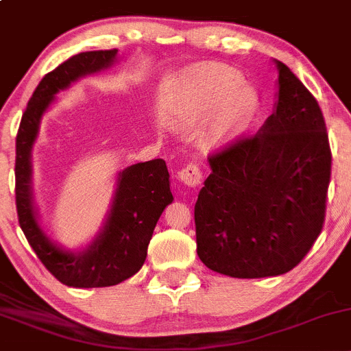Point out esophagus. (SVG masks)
Listing matches in <instances>:
<instances>
[{
	"label": "esophagus",
	"instance_id": "obj_1",
	"mask_svg": "<svg viewBox=\"0 0 351 351\" xmlns=\"http://www.w3.org/2000/svg\"><path fill=\"white\" fill-rule=\"evenodd\" d=\"M178 180L186 186H198L204 182V175L197 165H186L178 171Z\"/></svg>",
	"mask_w": 351,
	"mask_h": 351
}]
</instances>
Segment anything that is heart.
<instances>
[{"mask_svg":"<svg viewBox=\"0 0 351 351\" xmlns=\"http://www.w3.org/2000/svg\"><path fill=\"white\" fill-rule=\"evenodd\" d=\"M257 106L256 90L225 65H204L183 80V117L188 123L208 119L202 145L210 151L241 138L256 117Z\"/></svg>","mask_w":351,"mask_h":351,"instance_id":"obj_1","label":"heart"}]
</instances>
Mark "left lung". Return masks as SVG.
<instances>
[{"label": "left lung", "mask_w": 351, "mask_h": 351, "mask_svg": "<svg viewBox=\"0 0 351 351\" xmlns=\"http://www.w3.org/2000/svg\"><path fill=\"white\" fill-rule=\"evenodd\" d=\"M274 112L252 138L208 160L195 204L197 254L239 279L289 272L322 234L331 153L322 109L282 62Z\"/></svg>", "instance_id": "8db88e82"}]
</instances>
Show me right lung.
<instances>
[{"mask_svg": "<svg viewBox=\"0 0 351 351\" xmlns=\"http://www.w3.org/2000/svg\"><path fill=\"white\" fill-rule=\"evenodd\" d=\"M117 50L82 51L42 79L28 101L16 136V210L25 237L43 265L70 287H108L126 281L145 264L147 243L163 210L173 202L163 160L131 165L117 173L116 190L102 225L86 247L70 250L51 241L40 223L33 198L32 151L43 116L57 94L84 77L110 69Z\"/></svg>", "mask_w": 351, "mask_h": 351, "instance_id": "right-lung-1", "label": "right lung"}]
</instances>
